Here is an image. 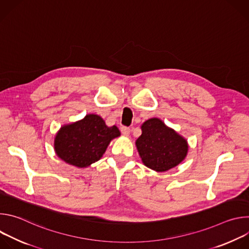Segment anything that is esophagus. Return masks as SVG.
<instances>
[{"mask_svg": "<svg viewBox=\"0 0 249 249\" xmlns=\"http://www.w3.org/2000/svg\"><path fill=\"white\" fill-rule=\"evenodd\" d=\"M121 132L124 136H129L130 132H131V129L128 128V127H121Z\"/></svg>", "mask_w": 249, "mask_h": 249, "instance_id": "obj_1", "label": "esophagus"}]
</instances>
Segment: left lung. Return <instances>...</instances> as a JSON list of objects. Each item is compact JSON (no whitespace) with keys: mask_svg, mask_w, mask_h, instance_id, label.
<instances>
[{"mask_svg":"<svg viewBox=\"0 0 249 249\" xmlns=\"http://www.w3.org/2000/svg\"><path fill=\"white\" fill-rule=\"evenodd\" d=\"M136 147L143 163L162 172L178 165L187 156V141L160 119L151 118L141 126Z\"/></svg>","mask_w":249,"mask_h":249,"instance_id":"1","label":"left lung"}]
</instances>
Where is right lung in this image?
I'll return each instance as SVG.
<instances>
[{"mask_svg":"<svg viewBox=\"0 0 249 249\" xmlns=\"http://www.w3.org/2000/svg\"><path fill=\"white\" fill-rule=\"evenodd\" d=\"M119 136L116 126H106L100 116L88 114L80 121L61 127L54 140V149L65 162L87 167L100 160L110 141Z\"/></svg>","mask_w":249,"mask_h":249,"instance_id":"1","label":"right lung"}]
</instances>
